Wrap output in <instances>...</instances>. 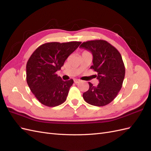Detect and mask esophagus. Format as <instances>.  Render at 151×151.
I'll list each match as a JSON object with an SVG mask.
<instances>
[{
    "label": "esophagus",
    "mask_w": 151,
    "mask_h": 151,
    "mask_svg": "<svg viewBox=\"0 0 151 151\" xmlns=\"http://www.w3.org/2000/svg\"><path fill=\"white\" fill-rule=\"evenodd\" d=\"M74 83H76V84H77V83H80V80L79 79H74Z\"/></svg>",
    "instance_id": "34e87169"
}]
</instances>
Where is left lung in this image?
I'll return each instance as SVG.
<instances>
[{
    "label": "left lung",
    "instance_id": "obj_1",
    "mask_svg": "<svg viewBox=\"0 0 151 151\" xmlns=\"http://www.w3.org/2000/svg\"><path fill=\"white\" fill-rule=\"evenodd\" d=\"M80 48L91 52L93 65L91 68L98 73L99 84L94 86L89 82V88L84 93L85 101L96 106L110 103L120 91L125 77V68L120 52L104 40L84 42Z\"/></svg>",
    "mask_w": 151,
    "mask_h": 151
}]
</instances>
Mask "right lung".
I'll list each match as a JSON object with an SVG mask.
<instances>
[{
	"mask_svg": "<svg viewBox=\"0 0 151 151\" xmlns=\"http://www.w3.org/2000/svg\"><path fill=\"white\" fill-rule=\"evenodd\" d=\"M81 42H51L41 45L31 55L26 64V81L38 101L49 107L65 101L73 79L63 81L56 72Z\"/></svg>",
	"mask_w": 151,
	"mask_h": 151,
	"instance_id": "1",
	"label": "right lung"
}]
</instances>
